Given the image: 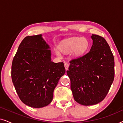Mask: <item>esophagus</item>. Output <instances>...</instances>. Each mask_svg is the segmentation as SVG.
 I'll use <instances>...</instances> for the list:
<instances>
[{
	"instance_id": "34e87169",
	"label": "esophagus",
	"mask_w": 123,
	"mask_h": 123,
	"mask_svg": "<svg viewBox=\"0 0 123 123\" xmlns=\"http://www.w3.org/2000/svg\"><path fill=\"white\" fill-rule=\"evenodd\" d=\"M64 67H65V68L66 70H67L68 69V67H69V64L67 63H64Z\"/></svg>"
}]
</instances>
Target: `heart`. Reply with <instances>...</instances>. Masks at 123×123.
Listing matches in <instances>:
<instances>
[{"label": "heart", "instance_id": "1", "mask_svg": "<svg viewBox=\"0 0 123 123\" xmlns=\"http://www.w3.org/2000/svg\"><path fill=\"white\" fill-rule=\"evenodd\" d=\"M90 46L88 40L85 37H73L68 38L60 43L59 49L64 53H69L73 50L74 56H80L85 53ZM56 55L60 56L59 51H55Z\"/></svg>", "mask_w": 123, "mask_h": 123}]
</instances>
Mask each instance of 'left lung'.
<instances>
[{"label": "left lung", "instance_id": "left-lung-1", "mask_svg": "<svg viewBox=\"0 0 123 123\" xmlns=\"http://www.w3.org/2000/svg\"><path fill=\"white\" fill-rule=\"evenodd\" d=\"M92 46L87 54L70 61L67 73L75 101L80 105L99 103L107 95L114 79V58L102 37L92 35Z\"/></svg>", "mask_w": 123, "mask_h": 123}]
</instances>
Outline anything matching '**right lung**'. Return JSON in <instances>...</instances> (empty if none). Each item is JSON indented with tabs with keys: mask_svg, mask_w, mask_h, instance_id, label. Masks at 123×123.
<instances>
[{
	"mask_svg": "<svg viewBox=\"0 0 123 123\" xmlns=\"http://www.w3.org/2000/svg\"><path fill=\"white\" fill-rule=\"evenodd\" d=\"M50 47L42 35L22 40L13 58L12 80L19 98L34 108L48 105L54 90L65 73L63 62L51 60Z\"/></svg>",
	"mask_w": 123,
	"mask_h": 123,
	"instance_id": "right-lung-1",
	"label": "right lung"
}]
</instances>
